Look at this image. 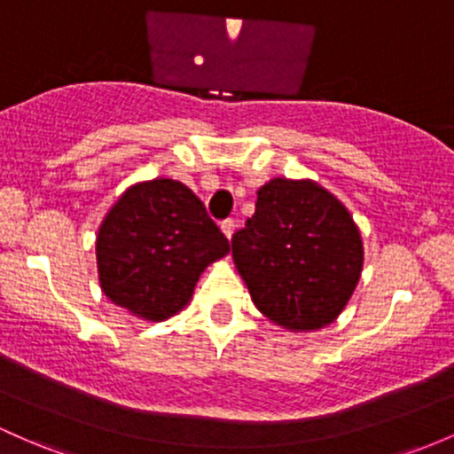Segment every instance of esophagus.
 Wrapping results in <instances>:
<instances>
[{
  "label": "esophagus",
  "instance_id": "obj_1",
  "mask_svg": "<svg viewBox=\"0 0 454 454\" xmlns=\"http://www.w3.org/2000/svg\"><path fill=\"white\" fill-rule=\"evenodd\" d=\"M219 228H222L223 235L231 239L232 232H235V222H232V219H223V222L219 223Z\"/></svg>",
  "mask_w": 454,
  "mask_h": 454
}]
</instances>
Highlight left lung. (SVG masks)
I'll return each mask as SVG.
<instances>
[{
	"instance_id": "1",
	"label": "left lung",
	"mask_w": 454,
	"mask_h": 454,
	"mask_svg": "<svg viewBox=\"0 0 454 454\" xmlns=\"http://www.w3.org/2000/svg\"><path fill=\"white\" fill-rule=\"evenodd\" d=\"M232 258L254 306L291 332L330 325L351 300L364 246L351 213L310 178H271L232 237Z\"/></svg>"
}]
</instances>
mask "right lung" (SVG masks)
<instances>
[{
    "instance_id": "right-lung-1",
    "label": "right lung",
    "mask_w": 454,
    "mask_h": 454,
    "mask_svg": "<svg viewBox=\"0 0 454 454\" xmlns=\"http://www.w3.org/2000/svg\"><path fill=\"white\" fill-rule=\"evenodd\" d=\"M228 252L231 243L192 189L153 178L129 187L103 217L98 284L109 301L159 323L187 306L200 273Z\"/></svg>"
}]
</instances>
